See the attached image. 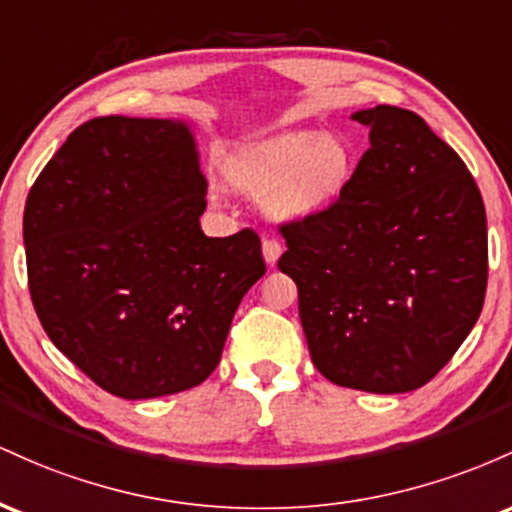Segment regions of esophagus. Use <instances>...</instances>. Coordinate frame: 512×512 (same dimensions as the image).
Returning a JSON list of instances; mask_svg holds the SVG:
<instances>
[{
  "instance_id": "1",
  "label": "esophagus",
  "mask_w": 512,
  "mask_h": 512,
  "mask_svg": "<svg viewBox=\"0 0 512 512\" xmlns=\"http://www.w3.org/2000/svg\"><path fill=\"white\" fill-rule=\"evenodd\" d=\"M280 254H283V246H280L278 239H263V258H266L268 266H273L280 258Z\"/></svg>"
}]
</instances>
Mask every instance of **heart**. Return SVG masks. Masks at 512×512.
<instances>
[{
    "label": "heart",
    "mask_w": 512,
    "mask_h": 512,
    "mask_svg": "<svg viewBox=\"0 0 512 512\" xmlns=\"http://www.w3.org/2000/svg\"><path fill=\"white\" fill-rule=\"evenodd\" d=\"M353 149L341 135L280 132L241 147L225 166L229 186L263 198L275 220H297L329 210L353 176Z\"/></svg>",
    "instance_id": "heart-1"
}]
</instances>
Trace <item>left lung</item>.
<instances>
[{
	"label": "left lung",
	"instance_id": "8db88e82",
	"mask_svg": "<svg viewBox=\"0 0 512 512\" xmlns=\"http://www.w3.org/2000/svg\"><path fill=\"white\" fill-rule=\"evenodd\" d=\"M370 128L346 193L280 225L312 363L338 387L401 394L450 363L486 297V210L467 164L413 111Z\"/></svg>",
	"mask_w": 512,
	"mask_h": 512
}]
</instances>
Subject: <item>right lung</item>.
Listing matches in <instances>:
<instances>
[{"mask_svg": "<svg viewBox=\"0 0 512 512\" xmlns=\"http://www.w3.org/2000/svg\"><path fill=\"white\" fill-rule=\"evenodd\" d=\"M208 181L181 120H86L26 198L28 290L50 341L123 399L198 387L266 273L254 229L205 237Z\"/></svg>", "mask_w": 512, "mask_h": 512, "instance_id": "obj_1", "label": "right lung"}]
</instances>
